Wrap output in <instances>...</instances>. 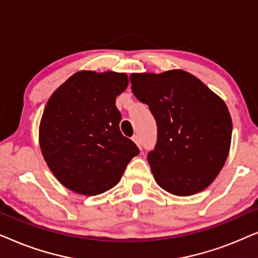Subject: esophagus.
Here are the masks:
<instances>
[{
  "label": "esophagus",
  "instance_id": "esophagus-1",
  "mask_svg": "<svg viewBox=\"0 0 258 258\" xmlns=\"http://www.w3.org/2000/svg\"><path fill=\"white\" fill-rule=\"evenodd\" d=\"M133 141L136 143L137 147L142 148V146H141V139H140L139 135H134V136H133Z\"/></svg>",
  "mask_w": 258,
  "mask_h": 258
}]
</instances>
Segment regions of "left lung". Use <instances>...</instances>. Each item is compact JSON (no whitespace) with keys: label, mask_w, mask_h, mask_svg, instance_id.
I'll return each mask as SVG.
<instances>
[{"label":"left lung","mask_w":258,"mask_h":258,"mask_svg":"<svg viewBox=\"0 0 258 258\" xmlns=\"http://www.w3.org/2000/svg\"><path fill=\"white\" fill-rule=\"evenodd\" d=\"M130 82L157 123L156 147L148 154L157 184L176 196L208 188L230 150L232 122L225 102L181 69L134 73Z\"/></svg>","instance_id":"1"}]
</instances>
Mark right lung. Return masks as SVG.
I'll return each instance as SVG.
<instances>
[{
  "mask_svg": "<svg viewBox=\"0 0 258 258\" xmlns=\"http://www.w3.org/2000/svg\"><path fill=\"white\" fill-rule=\"evenodd\" d=\"M124 73L81 70L49 98L38 141L44 161L57 181L72 191L95 196L114 188L136 144L119 130L116 97L128 87Z\"/></svg>",
  "mask_w": 258,
  "mask_h": 258,
  "instance_id": "1",
  "label": "right lung"
}]
</instances>
